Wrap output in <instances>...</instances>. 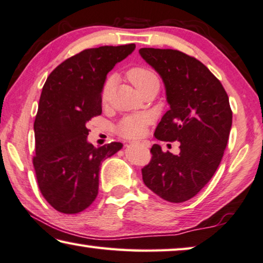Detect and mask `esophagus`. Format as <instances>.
Instances as JSON below:
<instances>
[{"label":"esophagus","mask_w":263,"mask_h":263,"mask_svg":"<svg viewBox=\"0 0 263 263\" xmlns=\"http://www.w3.org/2000/svg\"><path fill=\"white\" fill-rule=\"evenodd\" d=\"M133 144H142V145H145L147 147V143H144V142H130Z\"/></svg>","instance_id":"esophagus-1"}]
</instances>
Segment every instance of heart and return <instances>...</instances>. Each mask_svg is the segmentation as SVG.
<instances>
[{
	"instance_id": "obj_1",
	"label": "heart",
	"mask_w": 263,
	"mask_h": 263,
	"mask_svg": "<svg viewBox=\"0 0 263 263\" xmlns=\"http://www.w3.org/2000/svg\"><path fill=\"white\" fill-rule=\"evenodd\" d=\"M128 79L135 87L142 91L152 84L158 83L157 76L153 71L145 67H133L127 73ZM160 84V83H158ZM111 87H113V78H108L102 86L101 91V100L106 102L108 99ZM149 122L147 116L144 115H128L124 116L123 119L120 120V122L116 126V133L122 137H128V139H136L143 135L145 127Z\"/></svg>"
}]
</instances>
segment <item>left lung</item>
Listing matches in <instances>:
<instances>
[{
  "label": "left lung",
  "instance_id": "left-lung-1",
  "mask_svg": "<svg viewBox=\"0 0 263 263\" xmlns=\"http://www.w3.org/2000/svg\"><path fill=\"white\" fill-rule=\"evenodd\" d=\"M140 54L164 81L170 109L155 130L161 141H179V155L150 149L142 178L170 203L195 197L220 164L232 127L229 96L216 76L192 55L172 49H140Z\"/></svg>",
  "mask_w": 263,
  "mask_h": 263
}]
</instances>
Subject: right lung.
<instances>
[{
    "label": "right lung",
    "instance_id": "obj_1",
    "mask_svg": "<svg viewBox=\"0 0 263 263\" xmlns=\"http://www.w3.org/2000/svg\"><path fill=\"white\" fill-rule=\"evenodd\" d=\"M134 50L135 44L86 49L59 64L43 86L32 163L43 197L58 212L87 209L98 196L102 161L122 148L120 142L88 143L86 123L101 114L107 73Z\"/></svg>",
    "mask_w": 263,
    "mask_h": 263
}]
</instances>
